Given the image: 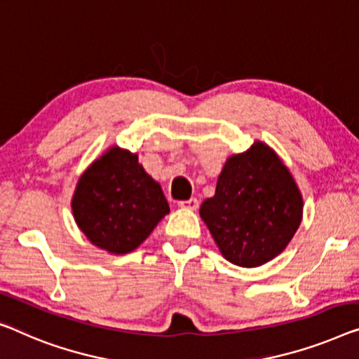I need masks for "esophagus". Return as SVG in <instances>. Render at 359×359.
Returning a JSON list of instances; mask_svg holds the SVG:
<instances>
[{
  "label": "esophagus",
  "mask_w": 359,
  "mask_h": 359,
  "mask_svg": "<svg viewBox=\"0 0 359 359\" xmlns=\"http://www.w3.org/2000/svg\"><path fill=\"white\" fill-rule=\"evenodd\" d=\"M198 205H200V201L196 200V198H190V200H185V201H179V208L182 210H190V211H195Z\"/></svg>",
  "instance_id": "obj_1"
}]
</instances>
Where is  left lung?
I'll use <instances>...</instances> for the list:
<instances>
[{"mask_svg": "<svg viewBox=\"0 0 359 359\" xmlns=\"http://www.w3.org/2000/svg\"><path fill=\"white\" fill-rule=\"evenodd\" d=\"M200 216L229 263L258 267L290 243L303 219V196L279 154L256 140L227 158Z\"/></svg>", "mask_w": 359, "mask_h": 359, "instance_id": "left-lung-1", "label": "left lung"}]
</instances>
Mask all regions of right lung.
I'll return each instance as SVG.
<instances>
[{
	"label": "right lung",
	"instance_id": "obj_1",
	"mask_svg": "<svg viewBox=\"0 0 359 359\" xmlns=\"http://www.w3.org/2000/svg\"><path fill=\"white\" fill-rule=\"evenodd\" d=\"M71 206L90 243L111 255L140 247L169 214L161 185L145 172L138 154L116 145L83 170Z\"/></svg>",
	"mask_w": 359,
	"mask_h": 359
}]
</instances>
